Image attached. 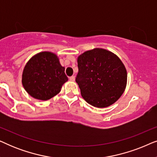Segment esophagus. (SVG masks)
Segmentation results:
<instances>
[{"mask_svg": "<svg viewBox=\"0 0 157 157\" xmlns=\"http://www.w3.org/2000/svg\"><path fill=\"white\" fill-rule=\"evenodd\" d=\"M69 80L71 81H75V76H72L69 77Z\"/></svg>", "mask_w": 157, "mask_h": 157, "instance_id": "obj_1", "label": "esophagus"}]
</instances>
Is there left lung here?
Here are the masks:
<instances>
[{
    "instance_id": "1",
    "label": "left lung",
    "mask_w": 157,
    "mask_h": 157,
    "mask_svg": "<svg viewBox=\"0 0 157 157\" xmlns=\"http://www.w3.org/2000/svg\"><path fill=\"white\" fill-rule=\"evenodd\" d=\"M77 62L76 81L88 104L104 108L121 97L126 86L127 72L117 55L96 48L81 54Z\"/></svg>"
}]
</instances>
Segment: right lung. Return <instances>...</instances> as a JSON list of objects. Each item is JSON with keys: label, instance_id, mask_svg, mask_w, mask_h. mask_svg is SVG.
Listing matches in <instances>:
<instances>
[{"label": "right lung", "instance_id": "1", "mask_svg": "<svg viewBox=\"0 0 157 157\" xmlns=\"http://www.w3.org/2000/svg\"><path fill=\"white\" fill-rule=\"evenodd\" d=\"M65 68L61 65L55 53L44 51L34 55L25 64L22 74V84L30 96L46 101L61 91L68 81Z\"/></svg>", "mask_w": 157, "mask_h": 157}]
</instances>
